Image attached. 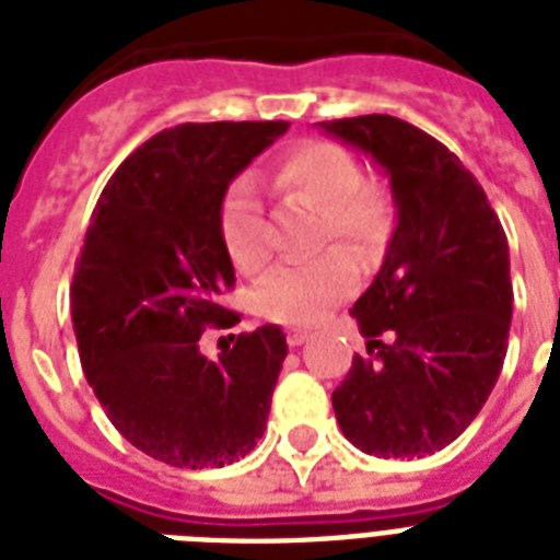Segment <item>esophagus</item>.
Here are the masks:
<instances>
[{
  "label": "esophagus",
  "instance_id": "esophagus-1",
  "mask_svg": "<svg viewBox=\"0 0 560 560\" xmlns=\"http://www.w3.org/2000/svg\"><path fill=\"white\" fill-rule=\"evenodd\" d=\"M307 337H311L307 331H299V328H293V331H288V346H293V349H296V346L307 342Z\"/></svg>",
  "mask_w": 560,
  "mask_h": 560
}]
</instances>
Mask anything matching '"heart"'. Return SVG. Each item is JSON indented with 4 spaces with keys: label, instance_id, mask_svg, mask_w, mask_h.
Listing matches in <instances>:
<instances>
[{
    "label": "heart",
    "instance_id": "b5f03b06",
    "mask_svg": "<svg viewBox=\"0 0 560 560\" xmlns=\"http://www.w3.org/2000/svg\"><path fill=\"white\" fill-rule=\"evenodd\" d=\"M276 188L288 200L319 211V241H340L360 258H374L392 235L395 206L389 191L363 179L346 148L305 142L284 153L276 168ZM220 241L237 272L255 276L270 261V241L261 200L246 179L229 186L220 202ZM358 288V264L346 249H331L311 264L279 267L261 281L255 307L281 325L319 323L337 302Z\"/></svg>",
    "mask_w": 560,
    "mask_h": 560
}]
</instances>
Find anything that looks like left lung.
<instances>
[{"label":"left lung","instance_id":"left-lung-1","mask_svg":"<svg viewBox=\"0 0 560 560\" xmlns=\"http://www.w3.org/2000/svg\"><path fill=\"white\" fill-rule=\"evenodd\" d=\"M323 130L389 174L398 209L381 272L351 307L369 358L354 354L334 412L363 453L421 459L459 439L500 377L514 302L509 241L477 177L424 130L377 113Z\"/></svg>","mask_w":560,"mask_h":560}]
</instances>
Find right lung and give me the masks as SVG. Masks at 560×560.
Masks as SVG:
<instances>
[{"label": "right lung", "mask_w": 560, "mask_h": 560, "mask_svg": "<svg viewBox=\"0 0 560 560\" xmlns=\"http://www.w3.org/2000/svg\"><path fill=\"white\" fill-rule=\"evenodd\" d=\"M288 121L177 125L136 148L101 191L74 261L72 325L86 381L127 442L174 468H223L267 430L288 340L237 334L209 360L200 337L241 314L220 241L229 183Z\"/></svg>", "instance_id": "obj_1"}]
</instances>
